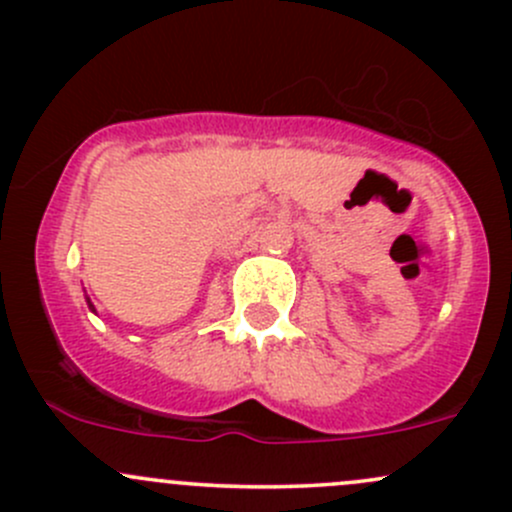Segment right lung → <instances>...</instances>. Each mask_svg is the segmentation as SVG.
<instances>
[{
    "instance_id": "right-lung-1",
    "label": "right lung",
    "mask_w": 512,
    "mask_h": 512,
    "mask_svg": "<svg viewBox=\"0 0 512 512\" xmlns=\"http://www.w3.org/2000/svg\"><path fill=\"white\" fill-rule=\"evenodd\" d=\"M88 304H90V301H88ZM90 306H93V304H90Z\"/></svg>"
}]
</instances>
